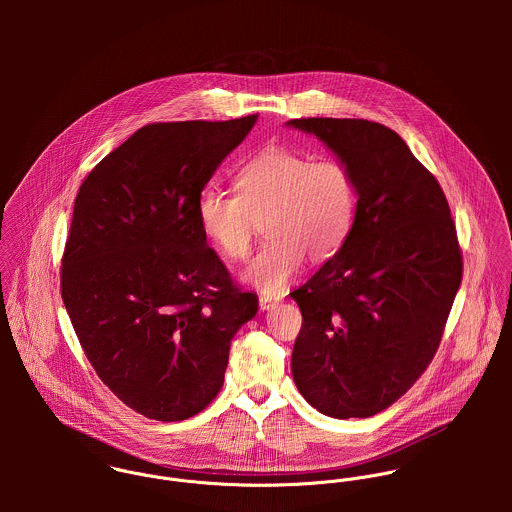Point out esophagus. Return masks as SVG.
Here are the masks:
<instances>
[{"label":"esophagus","instance_id":"obj_1","mask_svg":"<svg viewBox=\"0 0 512 512\" xmlns=\"http://www.w3.org/2000/svg\"><path fill=\"white\" fill-rule=\"evenodd\" d=\"M280 301H282V295H266V293H262L260 295V309L268 311V309H272Z\"/></svg>","mask_w":512,"mask_h":512}]
</instances>
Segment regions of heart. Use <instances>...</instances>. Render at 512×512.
I'll use <instances>...</instances> for the list:
<instances>
[{
    "instance_id": "b5f03b06",
    "label": "heart",
    "mask_w": 512,
    "mask_h": 512,
    "mask_svg": "<svg viewBox=\"0 0 512 512\" xmlns=\"http://www.w3.org/2000/svg\"><path fill=\"white\" fill-rule=\"evenodd\" d=\"M359 203L353 169L337 159H315L288 147L270 146L234 175V197L203 189L197 199L201 232L230 260L244 258L254 220L266 240L242 272L260 292H284L303 256L331 258L349 236Z\"/></svg>"
}]
</instances>
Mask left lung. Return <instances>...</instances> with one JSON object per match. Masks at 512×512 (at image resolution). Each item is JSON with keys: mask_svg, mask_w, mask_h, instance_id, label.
Masks as SVG:
<instances>
[{"mask_svg": "<svg viewBox=\"0 0 512 512\" xmlns=\"http://www.w3.org/2000/svg\"><path fill=\"white\" fill-rule=\"evenodd\" d=\"M357 179L343 246L290 293L303 317L293 380L321 414L368 418L408 392L432 363L463 276L438 179L390 128L355 118H299Z\"/></svg>", "mask_w": 512, "mask_h": 512, "instance_id": "8db88e82", "label": "left lung"}]
</instances>
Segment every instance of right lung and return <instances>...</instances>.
<instances>
[{"mask_svg": "<svg viewBox=\"0 0 512 512\" xmlns=\"http://www.w3.org/2000/svg\"><path fill=\"white\" fill-rule=\"evenodd\" d=\"M258 114L140 128L84 179L61 293L100 380L149 420L179 422L219 394L230 341L258 311L197 219V199Z\"/></svg>", "mask_w": 512, "mask_h": 512, "instance_id": "1", "label": "right lung"}]
</instances>
